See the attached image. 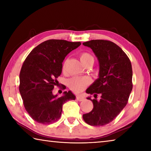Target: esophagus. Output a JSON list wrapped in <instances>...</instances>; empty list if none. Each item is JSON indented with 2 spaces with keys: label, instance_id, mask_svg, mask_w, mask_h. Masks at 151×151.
<instances>
[{
  "label": "esophagus",
  "instance_id": "obj_1",
  "mask_svg": "<svg viewBox=\"0 0 151 151\" xmlns=\"http://www.w3.org/2000/svg\"><path fill=\"white\" fill-rule=\"evenodd\" d=\"M76 100L78 101H83L85 100V98H84L83 96H81V95L77 96H76Z\"/></svg>",
  "mask_w": 151,
  "mask_h": 151
}]
</instances>
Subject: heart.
<instances>
[{"label": "heart", "mask_w": 151, "mask_h": 151, "mask_svg": "<svg viewBox=\"0 0 151 151\" xmlns=\"http://www.w3.org/2000/svg\"><path fill=\"white\" fill-rule=\"evenodd\" d=\"M80 59L82 63L84 65L89 63H94V58L90 53L84 52H82L80 55ZM63 70L65 69V64L63 66ZM91 83V79L88 77H78V76H75L70 78L68 82V85L69 88L75 93H80L85 89L87 85Z\"/></svg>", "instance_id": "obj_1"}]
</instances>
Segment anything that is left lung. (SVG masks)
<instances>
[{"label":"left lung","instance_id":"left-lung-1","mask_svg":"<svg viewBox=\"0 0 151 151\" xmlns=\"http://www.w3.org/2000/svg\"><path fill=\"white\" fill-rule=\"evenodd\" d=\"M83 45L93 50L99 63V78L86 89L93 94V109L83 115L91 126H104L112 122L127 105L132 89L131 63L125 52L109 40H91ZM101 94L100 100L97 94Z\"/></svg>","mask_w":151,"mask_h":151}]
</instances>
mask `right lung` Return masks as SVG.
<instances>
[{
  "label": "right lung",
  "mask_w": 151,
  "mask_h": 151,
  "mask_svg": "<svg viewBox=\"0 0 151 151\" xmlns=\"http://www.w3.org/2000/svg\"><path fill=\"white\" fill-rule=\"evenodd\" d=\"M81 42L51 39L40 43L28 55L20 70L19 91L24 108L39 123L49 124L60 119L63 105L75 100L70 91L58 97L53 94L57 78L62 73L66 56L78 48Z\"/></svg>",
  "instance_id": "right-lung-1"
}]
</instances>
